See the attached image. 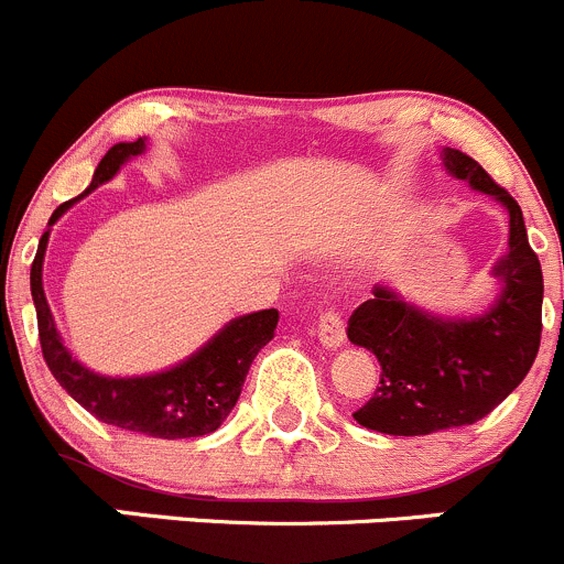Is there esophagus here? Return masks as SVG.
<instances>
[{"label":"esophagus","instance_id":"34e87169","mask_svg":"<svg viewBox=\"0 0 564 564\" xmlns=\"http://www.w3.org/2000/svg\"><path fill=\"white\" fill-rule=\"evenodd\" d=\"M316 333H318V340H322L324 346H329V349H335V346L344 344L346 329H344V318H340L338 311H333V308L324 311V314L318 316Z\"/></svg>","mask_w":564,"mask_h":564}]
</instances>
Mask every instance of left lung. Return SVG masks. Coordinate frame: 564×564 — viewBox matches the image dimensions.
Instances as JSON below:
<instances>
[{
    "label": "left lung",
    "mask_w": 564,
    "mask_h": 564,
    "mask_svg": "<svg viewBox=\"0 0 564 564\" xmlns=\"http://www.w3.org/2000/svg\"><path fill=\"white\" fill-rule=\"evenodd\" d=\"M447 172L502 202L510 213V250L497 264L502 297L477 318H436L373 286L349 318L351 344L373 351L379 388L355 420L392 436H425L486 417L529 373L543 333V270L527 240L519 202L460 150H445Z\"/></svg>",
    "instance_id": "obj_1"
}]
</instances>
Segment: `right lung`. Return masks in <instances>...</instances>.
I'll return each mask as SVG.
<instances>
[{
    "mask_svg": "<svg viewBox=\"0 0 564 564\" xmlns=\"http://www.w3.org/2000/svg\"><path fill=\"white\" fill-rule=\"evenodd\" d=\"M144 139L113 144L98 163L93 185L84 193L111 180L128 158L141 155ZM82 193V196H84ZM78 196V198H82ZM76 202V198H73ZM73 202L59 204L51 215L48 226L70 207ZM48 246V231H43L40 246L32 261V300L37 311V335L43 360L56 382L76 398L89 414L117 429L135 431V434L155 436V440H191V436L213 434L220 429L240 398L246 384L248 368L261 346H267L275 335L278 311H256V314L235 318L226 324L202 351L185 360L182 366L155 377L135 379H108L87 371L70 357L56 335L51 308L43 294V256Z\"/></svg>",
    "mask_w": 564,
    "mask_h": 564,
    "instance_id": "1",
    "label": "right lung"
}]
</instances>
